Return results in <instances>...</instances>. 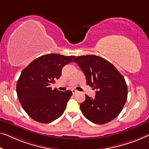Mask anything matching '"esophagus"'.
Instances as JSON below:
<instances>
[{"label": "esophagus", "mask_w": 149, "mask_h": 149, "mask_svg": "<svg viewBox=\"0 0 149 149\" xmlns=\"http://www.w3.org/2000/svg\"><path fill=\"white\" fill-rule=\"evenodd\" d=\"M72 92L73 93V94H77V92H78V91H77L76 90H72Z\"/></svg>", "instance_id": "obj_1"}]
</instances>
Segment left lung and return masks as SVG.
<instances>
[{"label":"left lung","instance_id":"obj_1","mask_svg":"<svg viewBox=\"0 0 149 149\" xmlns=\"http://www.w3.org/2000/svg\"><path fill=\"white\" fill-rule=\"evenodd\" d=\"M74 62L83 71L88 85L96 90L95 97L86 95L80 104L84 116L97 124L112 121L127 100V85L123 75L110 62L94 55L77 56Z\"/></svg>","mask_w":149,"mask_h":149}]
</instances>
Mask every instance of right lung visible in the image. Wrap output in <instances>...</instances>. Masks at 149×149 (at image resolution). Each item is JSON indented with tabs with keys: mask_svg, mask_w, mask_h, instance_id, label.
Returning a JSON list of instances; mask_svg holds the SVG:
<instances>
[{
	"mask_svg": "<svg viewBox=\"0 0 149 149\" xmlns=\"http://www.w3.org/2000/svg\"><path fill=\"white\" fill-rule=\"evenodd\" d=\"M75 57L55 53L42 55L22 71L17 83V96L24 110L34 120L50 123L63 114L72 91L52 90L50 85L55 83L62 68Z\"/></svg>",
	"mask_w": 149,
	"mask_h": 149,
	"instance_id": "add662e5",
	"label": "right lung"
}]
</instances>
